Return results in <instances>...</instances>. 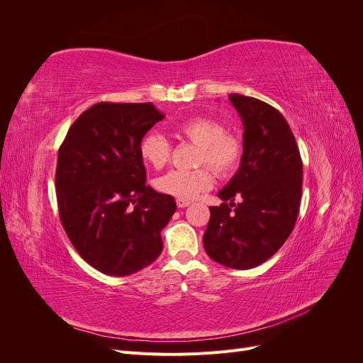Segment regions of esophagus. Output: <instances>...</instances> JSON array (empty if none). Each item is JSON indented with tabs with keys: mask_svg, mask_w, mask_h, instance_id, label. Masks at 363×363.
Segmentation results:
<instances>
[{
	"mask_svg": "<svg viewBox=\"0 0 363 363\" xmlns=\"http://www.w3.org/2000/svg\"><path fill=\"white\" fill-rule=\"evenodd\" d=\"M189 204H191V201H189V200H182V199H177V206H179L180 208L188 207Z\"/></svg>",
	"mask_w": 363,
	"mask_h": 363,
	"instance_id": "obj_1",
	"label": "esophagus"
}]
</instances>
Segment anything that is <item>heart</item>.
<instances>
[{
	"label": "heart",
	"mask_w": 363,
	"mask_h": 363,
	"mask_svg": "<svg viewBox=\"0 0 363 363\" xmlns=\"http://www.w3.org/2000/svg\"><path fill=\"white\" fill-rule=\"evenodd\" d=\"M175 136L191 140L199 145V164H207L218 177L232 175L242 159V142L235 135L225 133L221 123L206 116H195L184 119L172 127ZM169 142L162 135L151 131L142 138L139 144V155L151 168L160 169L169 157ZM156 188L182 200H194L201 192L211 189L213 184V174L208 168L194 171L172 169L163 174L156 182Z\"/></svg>",
	"instance_id": "1"
}]
</instances>
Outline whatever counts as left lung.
Instances as JSON below:
<instances>
[{
	"instance_id": "left-lung-1",
	"label": "left lung",
	"mask_w": 363,
	"mask_h": 363,
	"mask_svg": "<svg viewBox=\"0 0 363 363\" xmlns=\"http://www.w3.org/2000/svg\"><path fill=\"white\" fill-rule=\"evenodd\" d=\"M228 100L242 119L244 152L238 172L218 192L224 203L211 207L203 242L215 262L250 269L276 255L289 238L300 211L303 163L277 108L239 94ZM236 196L243 199L238 205Z\"/></svg>"
}]
</instances>
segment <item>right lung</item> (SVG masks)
<instances>
[{
  "label": "right lung",
  "instance_id": "add662e5",
  "mask_svg": "<svg viewBox=\"0 0 363 363\" xmlns=\"http://www.w3.org/2000/svg\"><path fill=\"white\" fill-rule=\"evenodd\" d=\"M164 115L152 103H96L59 150L56 194L62 225L77 252L107 276L151 265L177 204L147 184L139 144Z\"/></svg>",
  "mask_w": 363,
  "mask_h": 363
}]
</instances>
